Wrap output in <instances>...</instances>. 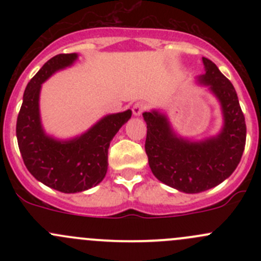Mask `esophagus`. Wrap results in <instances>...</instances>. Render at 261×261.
Wrapping results in <instances>:
<instances>
[{"instance_id": "esophagus-1", "label": "esophagus", "mask_w": 261, "mask_h": 261, "mask_svg": "<svg viewBox=\"0 0 261 261\" xmlns=\"http://www.w3.org/2000/svg\"><path fill=\"white\" fill-rule=\"evenodd\" d=\"M145 110H146L145 105H144L143 102H138V103H135L133 106V114H134V116H136V117H138V116L143 115V112L145 111Z\"/></svg>"}]
</instances>
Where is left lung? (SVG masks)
Segmentation results:
<instances>
[{
    "label": "left lung",
    "instance_id": "obj_1",
    "mask_svg": "<svg viewBox=\"0 0 261 261\" xmlns=\"http://www.w3.org/2000/svg\"><path fill=\"white\" fill-rule=\"evenodd\" d=\"M204 73L196 82L217 99L222 126L203 139L181 136L162 110L144 112L147 133L145 151L152 174L162 183L183 192L201 193L227 179L240 163L246 141V123L232 83L217 65L202 58Z\"/></svg>",
    "mask_w": 261,
    "mask_h": 261
}]
</instances>
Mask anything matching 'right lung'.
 Masks as SVG:
<instances>
[{
	"label": "right lung",
	"mask_w": 261,
	"mask_h": 261,
	"mask_svg": "<svg viewBox=\"0 0 261 261\" xmlns=\"http://www.w3.org/2000/svg\"><path fill=\"white\" fill-rule=\"evenodd\" d=\"M77 60V53L59 54L41 67L26 86L16 123L18 149L28 170L36 180L63 193L84 192L103 180L110 143L133 114L126 110L105 115L88 130L69 139L46 133L40 115L41 87Z\"/></svg>",
	"instance_id": "1"
}]
</instances>
